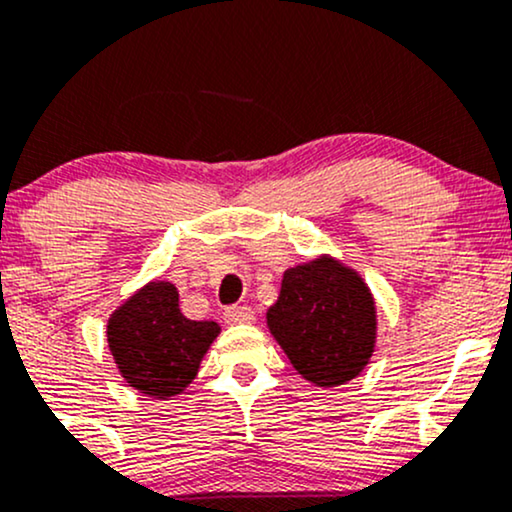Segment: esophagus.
<instances>
[{"instance_id": "obj_1", "label": "esophagus", "mask_w": 512, "mask_h": 512, "mask_svg": "<svg viewBox=\"0 0 512 512\" xmlns=\"http://www.w3.org/2000/svg\"><path fill=\"white\" fill-rule=\"evenodd\" d=\"M223 320L231 322V325H240V322H255V313L248 308V305H228L223 310Z\"/></svg>"}]
</instances>
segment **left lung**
I'll return each instance as SVG.
<instances>
[{
	"label": "left lung",
	"instance_id": "left-lung-1",
	"mask_svg": "<svg viewBox=\"0 0 512 512\" xmlns=\"http://www.w3.org/2000/svg\"><path fill=\"white\" fill-rule=\"evenodd\" d=\"M267 325L293 368L320 387L356 378L373 354V296L361 276L330 257L284 274Z\"/></svg>",
	"mask_w": 512,
	"mask_h": 512
}]
</instances>
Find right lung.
<instances>
[{
	"mask_svg": "<svg viewBox=\"0 0 512 512\" xmlns=\"http://www.w3.org/2000/svg\"><path fill=\"white\" fill-rule=\"evenodd\" d=\"M216 334V322L180 313L178 289L168 281H151L108 322V344L122 378L151 397L185 390Z\"/></svg>",
	"mask_w": 512,
	"mask_h": 512,
	"instance_id": "obj_1",
	"label": "right lung"
}]
</instances>
